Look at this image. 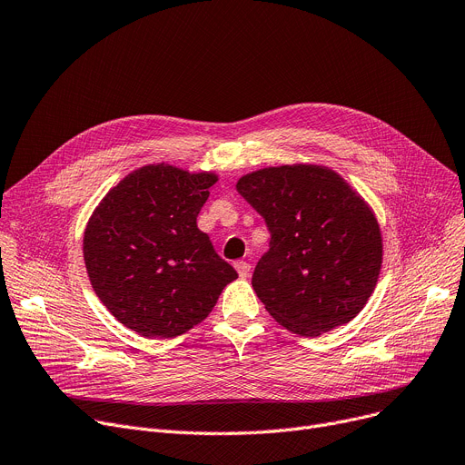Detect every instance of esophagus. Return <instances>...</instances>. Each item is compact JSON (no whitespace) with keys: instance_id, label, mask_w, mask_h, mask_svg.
Listing matches in <instances>:
<instances>
[{"instance_id":"34e87169","label":"esophagus","mask_w":465,"mask_h":465,"mask_svg":"<svg viewBox=\"0 0 465 465\" xmlns=\"http://www.w3.org/2000/svg\"><path fill=\"white\" fill-rule=\"evenodd\" d=\"M233 267L237 270V273H239L241 279H247V277L251 275V263L245 262V260H237V262L233 263Z\"/></svg>"}]
</instances>
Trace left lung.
Returning <instances> with one entry per match:
<instances>
[{"instance_id": "8db88e82", "label": "left lung", "mask_w": 465, "mask_h": 465, "mask_svg": "<svg viewBox=\"0 0 465 465\" xmlns=\"http://www.w3.org/2000/svg\"><path fill=\"white\" fill-rule=\"evenodd\" d=\"M235 188L272 233L252 275L267 312L305 337L349 324L381 275L382 233L371 205L337 171L311 162L256 169Z\"/></svg>"}]
</instances>
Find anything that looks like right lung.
Returning <instances> with one entry per match:
<instances>
[{
	"label": "right lung",
	"instance_id": "1",
	"mask_svg": "<svg viewBox=\"0 0 465 465\" xmlns=\"http://www.w3.org/2000/svg\"><path fill=\"white\" fill-rule=\"evenodd\" d=\"M216 181V171L149 163L97 203L83 237L84 265L120 324L143 337H177L205 321L237 279L198 228Z\"/></svg>",
	"mask_w": 465,
	"mask_h": 465
}]
</instances>
